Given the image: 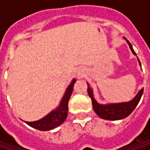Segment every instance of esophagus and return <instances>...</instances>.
<instances>
[{"label": "esophagus", "mask_w": 150, "mask_h": 150, "mask_svg": "<svg viewBox=\"0 0 150 150\" xmlns=\"http://www.w3.org/2000/svg\"><path fill=\"white\" fill-rule=\"evenodd\" d=\"M77 76H78V78H82V77H83L84 75H85V73H86V71H85V69H84L83 67H78V69H77Z\"/></svg>", "instance_id": "esophagus-1"}]
</instances>
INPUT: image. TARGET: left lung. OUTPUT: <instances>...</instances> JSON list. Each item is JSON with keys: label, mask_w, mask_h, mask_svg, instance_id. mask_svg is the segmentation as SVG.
Returning a JSON list of instances; mask_svg holds the SVG:
<instances>
[{"label": "left lung", "mask_w": 150, "mask_h": 150, "mask_svg": "<svg viewBox=\"0 0 150 150\" xmlns=\"http://www.w3.org/2000/svg\"><path fill=\"white\" fill-rule=\"evenodd\" d=\"M124 39L127 41V42L129 46V48L132 51V52L136 55L135 52L133 49V47L129 42L124 38ZM138 61L139 62V65L141 66V63L139 62V59L138 58ZM144 93V88H142L139 91L137 95L129 102H125V103H108V104H99L95 100L93 97V93L92 88L89 87V84L88 83V93L89 95L90 98L92 99V104L93 108L95 111V112L103 119L107 120H119L126 118L129 115L131 112L134 110L136 106L138 105L139 102L141 98L142 95Z\"/></svg>", "instance_id": "1"}]
</instances>
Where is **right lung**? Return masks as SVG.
<instances>
[{"label": "right lung", "mask_w": 150, "mask_h": 150, "mask_svg": "<svg viewBox=\"0 0 150 150\" xmlns=\"http://www.w3.org/2000/svg\"><path fill=\"white\" fill-rule=\"evenodd\" d=\"M76 82V79H72V83L67 87L65 94L63 95L61 100L59 106L55 110H52L49 112L47 116H45L42 119L34 122H25L26 124L31 126L36 129L41 131H47V130L53 129L55 128L58 127L66 120L68 112V101L73 90V85Z\"/></svg>", "instance_id": "add662e5"}]
</instances>
